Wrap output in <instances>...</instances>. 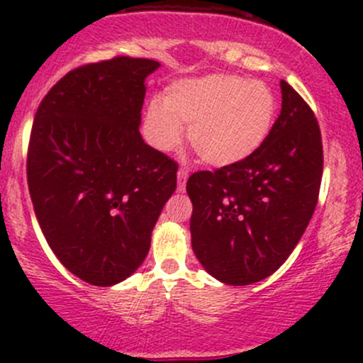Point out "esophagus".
I'll return each mask as SVG.
<instances>
[{
  "label": "esophagus",
  "mask_w": 363,
  "mask_h": 363,
  "mask_svg": "<svg viewBox=\"0 0 363 363\" xmlns=\"http://www.w3.org/2000/svg\"><path fill=\"white\" fill-rule=\"evenodd\" d=\"M187 177H189V172H187V169L181 167L177 172V191H186V182H187Z\"/></svg>",
  "instance_id": "obj_1"
}]
</instances>
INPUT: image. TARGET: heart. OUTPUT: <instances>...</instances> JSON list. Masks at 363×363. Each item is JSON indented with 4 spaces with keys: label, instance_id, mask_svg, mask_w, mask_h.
Returning a JSON list of instances; mask_svg holds the SVG:
<instances>
[{
    "label": "heart",
    "instance_id": "b5f03b06",
    "mask_svg": "<svg viewBox=\"0 0 363 363\" xmlns=\"http://www.w3.org/2000/svg\"><path fill=\"white\" fill-rule=\"evenodd\" d=\"M277 111V97L264 82L213 73L170 83L162 101L150 102L145 124L152 143L164 152L181 143L182 126H187L199 160L228 167L264 145Z\"/></svg>",
    "mask_w": 363,
    "mask_h": 363
}]
</instances>
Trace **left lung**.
<instances>
[{"mask_svg":"<svg viewBox=\"0 0 363 363\" xmlns=\"http://www.w3.org/2000/svg\"><path fill=\"white\" fill-rule=\"evenodd\" d=\"M280 86L281 112L254 155L187 179L193 251L227 285H251L277 272L318 205L324 160L319 123L289 83Z\"/></svg>","mask_w":363,"mask_h":363,"instance_id":"left-lung-1","label":"left lung"}]
</instances>
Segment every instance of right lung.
Wrapping results in <instances>:
<instances>
[{"label": "right lung", "mask_w": 363, "mask_h": 363, "mask_svg": "<svg viewBox=\"0 0 363 363\" xmlns=\"http://www.w3.org/2000/svg\"><path fill=\"white\" fill-rule=\"evenodd\" d=\"M158 62L116 56L66 73L39 104L27 152L35 216L57 259L111 286L145 261L177 162L140 135L145 78Z\"/></svg>", "instance_id": "right-lung-1"}]
</instances>
